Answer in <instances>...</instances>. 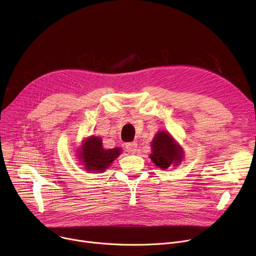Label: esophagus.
<instances>
[{
	"mask_svg": "<svg viewBox=\"0 0 256 256\" xmlns=\"http://www.w3.org/2000/svg\"><path fill=\"white\" fill-rule=\"evenodd\" d=\"M126 152H128L130 154H135L137 150V143L136 142H128L126 144Z\"/></svg>",
	"mask_w": 256,
	"mask_h": 256,
	"instance_id": "esophagus-1",
	"label": "esophagus"
}]
</instances>
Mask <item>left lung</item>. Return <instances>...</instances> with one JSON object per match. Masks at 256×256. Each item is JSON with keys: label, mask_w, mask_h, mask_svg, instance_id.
Instances as JSON below:
<instances>
[{"label": "left lung", "mask_w": 256, "mask_h": 256, "mask_svg": "<svg viewBox=\"0 0 256 256\" xmlns=\"http://www.w3.org/2000/svg\"><path fill=\"white\" fill-rule=\"evenodd\" d=\"M152 152L150 158L160 169H167L170 165H178L184 158L182 147L168 132H158L152 141Z\"/></svg>", "instance_id": "left-lung-1"}]
</instances>
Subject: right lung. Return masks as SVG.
Here are the masks:
<instances>
[{
    "mask_svg": "<svg viewBox=\"0 0 256 256\" xmlns=\"http://www.w3.org/2000/svg\"><path fill=\"white\" fill-rule=\"evenodd\" d=\"M121 154L119 147L113 150H104L100 137L87 138L78 152V158L82 160L86 171L104 172L113 160Z\"/></svg>",
    "mask_w": 256,
    "mask_h": 256,
    "instance_id": "add662e5",
    "label": "right lung"
}]
</instances>
